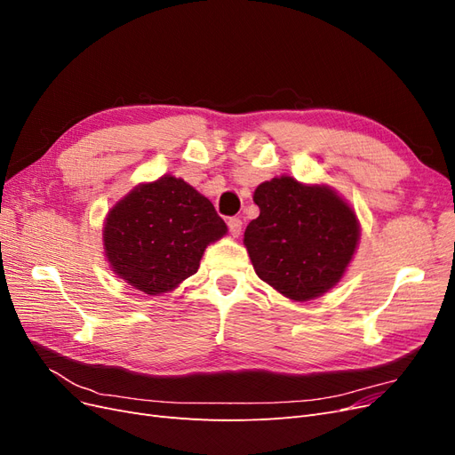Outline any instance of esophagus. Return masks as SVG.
I'll use <instances>...</instances> for the list:
<instances>
[{"label": "esophagus", "instance_id": "esophagus-1", "mask_svg": "<svg viewBox=\"0 0 455 455\" xmlns=\"http://www.w3.org/2000/svg\"><path fill=\"white\" fill-rule=\"evenodd\" d=\"M228 228H229V233H231L233 237L241 235V229H243L241 218H229V220H228Z\"/></svg>", "mask_w": 455, "mask_h": 455}]
</instances>
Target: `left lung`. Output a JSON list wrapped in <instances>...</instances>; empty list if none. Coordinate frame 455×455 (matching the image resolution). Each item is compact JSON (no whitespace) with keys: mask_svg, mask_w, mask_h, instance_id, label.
<instances>
[{"mask_svg":"<svg viewBox=\"0 0 455 455\" xmlns=\"http://www.w3.org/2000/svg\"><path fill=\"white\" fill-rule=\"evenodd\" d=\"M259 216L246 226L254 271L296 301L324 294L339 279L359 241L349 204L324 186L273 178L254 191Z\"/></svg>","mask_w":455,"mask_h":455,"instance_id":"obj_1","label":"left lung"}]
</instances>
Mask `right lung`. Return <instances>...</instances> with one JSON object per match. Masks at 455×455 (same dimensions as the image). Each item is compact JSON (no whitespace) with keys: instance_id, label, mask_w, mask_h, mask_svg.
Segmentation results:
<instances>
[{"instance_id":"obj_1","label":"right lung","mask_w":455,"mask_h":455,"mask_svg":"<svg viewBox=\"0 0 455 455\" xmlns=\"http://www.w3.org/2000/svg\"><path fill=\"white\" fill-rule=\"evenodd\" d=\"M226 231L209 199L180 178L163 176L109 211L104 246L121 279L156 296L197 273L206 244Z\"/></svg>"}]
</instances>
